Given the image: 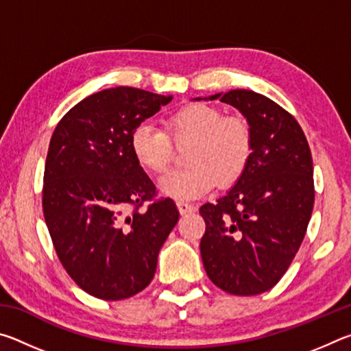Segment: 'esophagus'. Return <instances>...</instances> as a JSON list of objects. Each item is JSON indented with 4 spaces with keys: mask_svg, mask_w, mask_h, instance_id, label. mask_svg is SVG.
<instances>
[{
    "mask_svg": "<svg viewBox=\"0 0 351 351\" xmlns=\"http://www.w3.org/2000/svg\"><path fill=\"white\" fill-rule=\"evenodd\" d=\"M178 209H180V212L182 213H192L195 212V206L193 204H189V203H184V201H178Z\"/></svg>",
    "mask_w": 351,
    "mask_h": 351,
    "instance_id": "34e87169",
    "label": "esophagus"
}]
</instances>
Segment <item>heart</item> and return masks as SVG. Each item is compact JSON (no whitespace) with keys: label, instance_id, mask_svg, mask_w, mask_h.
<instances>
[{"label":"heart","instance_id":"b5f03b06","mask_svg":"<svg viewBox=\"0 0 351 351\" xmlns=\"http://www.w3.org/2000/svg\"><path fill=\"white\" fill-rule=\"evenodd\" d=\"M176 145L187 144L184 162L159 181V189L178 201L197 199L218 184L239 181L252 154V132L245 117L229 114L213 105L187 104L165 119V132L142 122L130 136V148L142 169L162 173Z\"/></svg>","mask_w":351,"mask_h":351}]
</instances>
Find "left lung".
<instances>
[{"instance_id":"obj_1","label":"left lung","mask_w":351,"mask_h":351,"mask_svg":"<svg viewBox=\"0 0 351 351\" xmlns=\"http://www.w3.org/2000/svg\"><path fill=\"white\" fill-rule=\"evenodd\" d=\"M215 99L247 119L252 154L235 186L199 207L201 258L218 288L257 295L276 287L304 241L314 206L311 150L299 122L274 100L249 90Z\"/></svg>"}]
</instances>
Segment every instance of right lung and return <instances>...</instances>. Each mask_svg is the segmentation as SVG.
<instances>
[{
    "instance_id": "add662e5",
    "label": "right lung",
    "mask_w": 351,
    "mask_h": 351,
    "mask_svg": "<svg viewBox=\"0 0 351 351\" xmlns=\"http://www.w3.org/2000/svg\"><path fill=\"white\" fill-rule=\"evenodd\" d=\"M170 100L110 88L73 106L52 133L45 219L63 268L97 299L122 300L148 287L159 249L180 219L173 199L156 198L130 148L133 130Z\"/></svg>"
}]
</instances>
